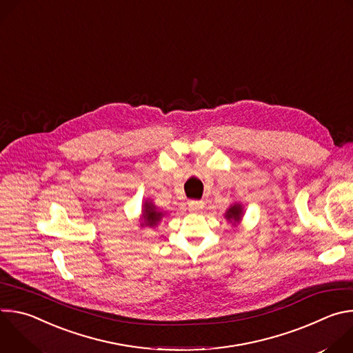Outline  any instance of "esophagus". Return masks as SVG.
Returning <instances> with one entry per match:
<instances>
[{
	"mask_svg": "<svg viewBox=\"0 0 353 353\" xmlns=\"http://www.w3.org/2000/svg\"><path fill=\"white\" fill-rule=\"evenodd\" d=\"M188 210L192 211V212H198L201 210H204V201H198V199L190 201V203H188Z\"/></svg>",
	"mask_w": 353,
	"mask_h": 353,
	"instance_id": "obj_1",
	"label": "esophagus"
}]
</instances>
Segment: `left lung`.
<instances>
[{"label": "left lung", "instance_id": "left-lung-1", "mask_svg": "<svg viewBox=\"0 0 353 353\" xmlns=\"http://www.w3.org/2000/svg\"><path fill=\"white\" fill-rule=\"evenodd\" d=\"M240 216H241V207H240V205H233V207H230V208L228 210L226 218H228L229 221L233 219V221L236 222V221L240 219Z\"/></svg>", "mask_w": 353, "mask_h": 353}]
</instances>
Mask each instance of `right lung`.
<instances>
[{"instance_id": "add662e5", "label": "right lung", "mask_w": 353, "mask_h": 353, "mask_svg": "<svg viewBox=\"0 0 353 353\" xmlns=\"http://www.w3.org/2000/svg\"><path fill=\"white\" fill-rule=\"evenodd\" d=\"M161 216H162V214L158 212L152 204H145V210H143V222L145 223H142V225L152 226L157 222H159Z\"/></svg>"}]
</instances>
